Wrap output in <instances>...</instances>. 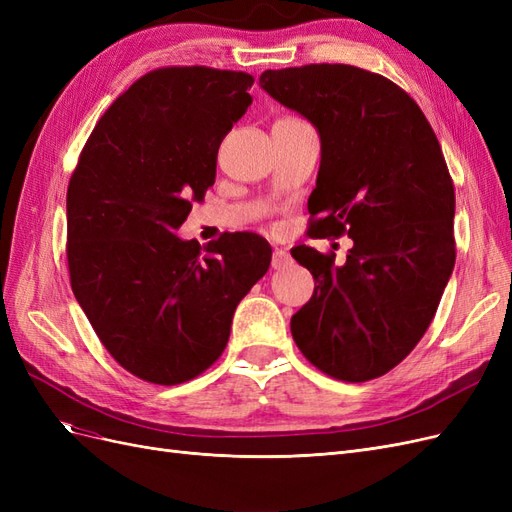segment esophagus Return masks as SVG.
Listing matches in <instances>:
<instances>
[{"mask_svg": "<svg viewBox=\"0 0 512 512\" xmlns=\"http://www.w3.org/2000/svg\"><path fill=\"white\" fill-rule=\"evenodd\" d=\"M288 265H292L290 254L284 252V250H275V252H273V258H271V267H273L275 271H280V269H286Z\"/></svg>", "mask_w": 512, "mask_h": 512, "instance_id": "esophagus-1", "label": "esophagus"}]
</instances>
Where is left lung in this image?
Instances as JSON below:
<instances>
[{
    "label": "left lung",
    "instance_id": "obj_1",
    "mask_svg": "<svg viewBox=\"0 0 512 512\" xmlns=\"http://www.w3.org/2000/svg\"><path fill=\"white\" fill-rule=\"evenodd\" d=\"M260 87L320 134L309 237L348 235L335 254H290L316 288L290 320L305 359L344 382L384 376L421 342L455 267V188L418 104L346 64L265 70Z\"/></svg>",
    "mask_w": 512,
    "mask_h": 512
}]
</instances>
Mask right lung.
<instances>
[{
  "instance_id": "add662e5",
  "label": "right lung",
  "mask_w": 512,
  "mask_h": 512,
  "mask_svg": "<svg viewBox=\"0 0 512 512\" xmlns=\"http://www.w3.org/2000/svg\"><path fill=\"white\" fill-rule=\"evenodd\" d=\"M252 85L235 70H153L108 106L72 173V292L104 348L141 380L203 374L269 271L271 245L254 232H224L205 250L175 235L215 183L220 143L252 104Z\"/></svg>"
}]
</instances>
